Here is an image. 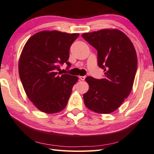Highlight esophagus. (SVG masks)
Returning <instances> with one entry per match:
<instances>
[{
    "label": "esophagus",
    "instance_id": "esophagus-1",
    "mask_svg": "<svg viewBox=\"0 0 154 154\" xmlns=\"http://www.w3.org/2000/svg\"><path fill=\"white\" fill-rule=\"evenodd\" d=\"M79 78H80V79L81 80H85V78H86V76H79Z\"/></svg>",
    "mask_w": 154,
    "mask_h": 154
}]
</instances>
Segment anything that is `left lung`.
Returning a JSON list of instances; mask_svg holds the SVG:
<instances>
[{
  "label": "left lung",
  "instance_id": "1",
  "mask_svg": "<svg viewBox=\"0 0 154 154\" xmlns=\"http://www.w3.org/2000/svg\"><path fill=\"white\" fill-rule=\"evenodd\" d=\"M82 37L97 50L98 65L104 72L101 79L86 78L89 90L83 95L85 104L94 112L111 113L132 90L137 68L135 48L129 37L117 29H102Z\"/></svg>",
  "mask_w": 154,
  "mask_h": 154
}]
</instances>
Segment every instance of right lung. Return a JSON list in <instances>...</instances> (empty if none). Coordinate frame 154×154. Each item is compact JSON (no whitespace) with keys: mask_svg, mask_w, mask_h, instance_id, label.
<instances>
[{"mask_svg":"<svg viewBox=\"0 0 154 154\" xmlns=\"http://www.w3.org/2000/svg\"><path fill=\"white\" fill-rule=\"evenodd\" d=\"M78 33L43 31L25 43L19 62L20 79L28 98L46 113L60 112L67 105L77 76L61 74L60 66L68 60L71 45Z\"/></svg>","mask_w":154,"mask_h":154,"instance_id":"add662e5","label":"right lung"}]
</instances>
